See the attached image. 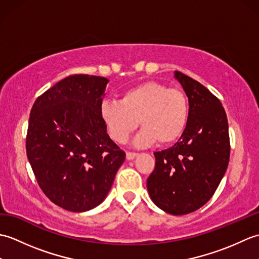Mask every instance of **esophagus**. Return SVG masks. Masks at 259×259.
<instances>
[{
  "label": "esophagus",
  "instance_id": "esophagus-1",
  "mask_svg": "<svg viewBox=\"0 0 259 259\" xmlns=\"http://www.w3.org/2000/svg\"><path fill=\"white\" fill-rule=\"evenodd\" d=\"M125 156H126V159H128V160H133V159H135L137 156H138V153L128 151V152H126Z\"/></svg>",
  "mask_w": 259,
  "mask_h": 259
}]
</instances>
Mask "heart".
Listing matches in <instances>:
<instances>
[{"instance_id": "heart-1", "label": "heart", "mask_w": 259, "mask_h": 259, "mask_svg": "<svg viewBox=\"0 0 259 259\" xmlns=\"http://www.w3.org/2000/svg\"><path fill=\"white\" fill-rule=\"evenodd\" d=\"M100 114L115 142L122 144L128 139L139 120L142 129L135 139L137 146L156 140L166 146L184 134L189 119V102L180 89L147 81L124 91L119 101H103Z\"/></svg>"}]
</instances>
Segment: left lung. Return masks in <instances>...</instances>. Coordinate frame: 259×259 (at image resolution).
Returning <instances> with one entry per match:
<instances>
[{"mask_svg": "<svg viewBox=\"0 0 259 259\" xmlns=\"http://www.w3.org/2000/svg\"><path fill=\"white\" fill-rule=\"evenodd\" d=\"M175 78L188 97V123L178 142L155 152L156 166L147 188L163 211L186 214L214 194L228 167L230 142L227 115L219 99L179 71H175Z\"/></svg>", "mask_w": 259, "mask_h": 259, "instance_id": "8db88e82", "label": "left lung"}]
</instances>
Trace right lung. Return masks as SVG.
<instances>
[{"label":"right lung","instance_id":"obj_1","mask_svg":"<svg viewBox=\"0 0 259 259\" xmlns=\"http://www.w3.org/2000/svg\"><path fill=\"white\" fill-rule=\"evenodd\" d=\"M108 82L69 75L37 97L31 109L27 159L45 195L69 211L100 205L124 161L100 114Z\"/></svg>","mask_w":259,"mask_h":259}]
</instances>
